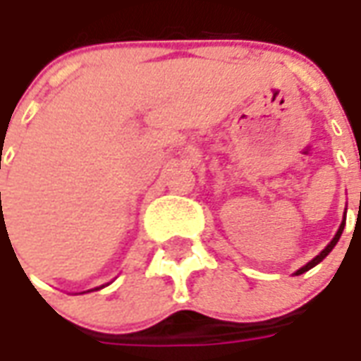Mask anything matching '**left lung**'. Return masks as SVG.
I'll return each mask as SVG.
<instances>
[{
  "label": "left lung",
  "mask_w": 361,
  "mask_h": 361,
  "mask_svg": "<svg viewBox=\"0 0 361 361\" xmlns=\"http://www.w3.org/2000/svg\"><path fill=\"white\" fill-rule=\"evenodd\" d=\"M344 226H346V217H344V221L340 224L338 231H336V235L332 237V241L329 243V245H326V247H324V249L321 250V252H319V255H317V257L313 258V260H311V262H307V264H305V267H303V268H299L298 272H295V276L303 274V272H307V270H311V268H313V267H317V264H319V262H321V260H323V258L326 257V255H329V252H331L332 249H334V245L338 243L340 235H342V231H344Z\"/></svg>",
  "instance_id": "obj_1"
}]
</instances>
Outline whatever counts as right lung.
<instances>
[{
  "mask_svg": "<svg viewBox=\"0 0 361 361\" xmlns=\"http://www.w3.org/2000/svg\"><path fill=\"white\" fill-rule=\"evenodd\" d=\"M97 290H99V288H97Z\"/></svg>",
  "mask_w": 361,
  "mask_h": 361,
  "instance_id": "obj_1",
  "label": "right lung"
}]
</instances>
